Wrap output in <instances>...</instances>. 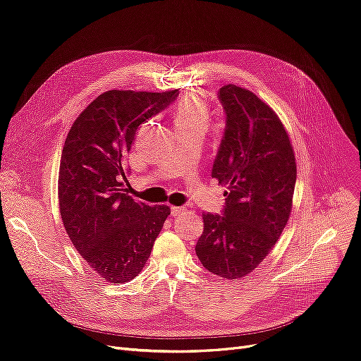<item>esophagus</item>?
Masks as SVG:
<instances>
[{
	"label": "esophagus",
	"instance_id": "esophagus-1",
	"mask_svg": "<svg viewBox=\"0 0 361 361\" xmlns=\"http://www.w3.org/2000/svg\"><path fill=\"white\" fill-rule=\"evenodd\" d=\"M187 212V209L184 207H172L171 208V215L172 216H181Z\"/></svg>",
	"mask_w": 361,
	"mask_h": 361
}]
</instances>
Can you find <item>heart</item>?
Masks as SVG:
<instances>
[{"label": "heart", "mask_w": 361, "mask_h": 361, "mask_svg": "<svg viewBox=\"0 0 361 361\" xmlns=\"http://www.w3.org/2000/svg\"><path fill=\"white\" fill-rule=\"evenodd\" d=\"M209 116L208 103L197 92L187 94L174 111L176 127L181 128H200L205 131L208 128Z\"/></svg>", "instance_id": "b5f03b06"}]
</instances>
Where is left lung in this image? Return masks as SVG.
Segmentation results:
<instances>
[{"instance_id":"1","label":"left lung","mask_w":361,"mask_h":361,"mask_svg":"<svg viewBox=\"0 0 361 361\" xmlns=\"http://www.w3.org/2000/svg\"><path fill=\"white\" fill-rule=\"evenodd\" d=\"M226 115L211 177L227 185L221 214L205 212L196 255L208 271L240 279L257 269L283 231L292 209L296 164L273 109L234 84L218 91Z\"/></svg>"}]
</instances>
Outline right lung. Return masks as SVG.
Masks as SVG:
<instances>
[{
  "instance_id": "obj_1",
  "label": "right lung",
  "mask_w": 361,
  "mask_h": 361,
  "mask_svg": "<svg viewBox=\"0 0 361 361\" xmlns=\"http://www.w3.org/2000/svg\"><path fill=\"white\" fill-rule=\"evenodd\" d=\"M178 90L100 94L76 118L61 152L59 207L75 249L100 277L133 280L150 257L171 209L123 193L137 130L176 102Z\"/></svg>"
}]
</instances>
